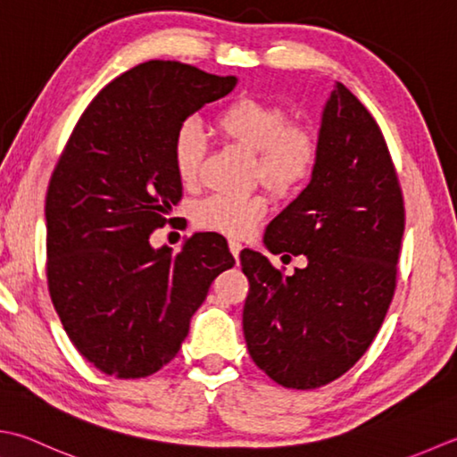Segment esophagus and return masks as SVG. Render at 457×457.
Returning <instances> with one entry per match:
<instances>
[{
    "mask_svg": "<svg viewBox=\"0 0 457 457\" xmlns=\"http://www.w3.org/2000/svg\"><path fill=\"white\" fill-rule=\"evenodd\" d=\"M228 247H229V252H231V255H234L236 259L239 257V252H241V244L237 239H229L228 241Z\"/></svg>",
    "mask_w": 457,
    "mask_h": 457,
    "instance_id": "1",
    "label": "esophagus"
}]
</instances>
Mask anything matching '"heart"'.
<instances>
[{"mask_svg":"<svg viewBox=\"0 0 457 457\" xmlns=\"http://www.w3.org/2000/svg\"><path fill=\"white\" fill-rule=\"evenodd\" d=\"M221 138L253 152V178L275 194L289 195L305 186L319 162L317 134L301 122H291L281 104L244 98L229 104L213 119ZM204 138L192 124L176 132L172 142V164L178 180L194 187L200 180ZM270 202L263 192L229 195L216 194L195 204L194 221L204 229L244 237L257 228Z\"/></svg>","mask_w":457,"mask_h":457,"instance_id":"obj_1","label":"heart"}]
</instances>
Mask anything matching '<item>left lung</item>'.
Masks as SVG:
<instances>
[{
	"label": "left lung",
	"instance_id": "obj_1",
	"mask_svg": "<svg viewBox=\"0 0 457 457\" xmlns=\"http://www.w3.org/2000/svg\"><path fill=\"white\" fill-rule=\"evenodd\" d=\"M404 198L382 130L343 83L325 104L309 186L265 231L271 253H303L283 275L244 249L249 356L285 388L325 386L377 337L396 289ZM291 257V255H283Z\"/></svg>",
	"mask_w": 457,
	"mask_h": 457
}]
</instances>
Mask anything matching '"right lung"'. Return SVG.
<instances>
[{"label": "right lung", "instance_id": "obj_1", "mask_svg": "<svg viewBox=\"0 0 457 457\" xmlns=\"http://www.w3.org/2000/svg\"><path fill=\"white\" fill-rule=\"evenodd\" d=\"M236 85L186 62H142L93 98L53 170L49 295L71 343L109 377L145 378L172 361L212 281L236 263L218 234H194L174 255L148 241L182 198L176 132Z\"/></svg>", "mask_w": 457, "mask_h": 457}]
</instances>
